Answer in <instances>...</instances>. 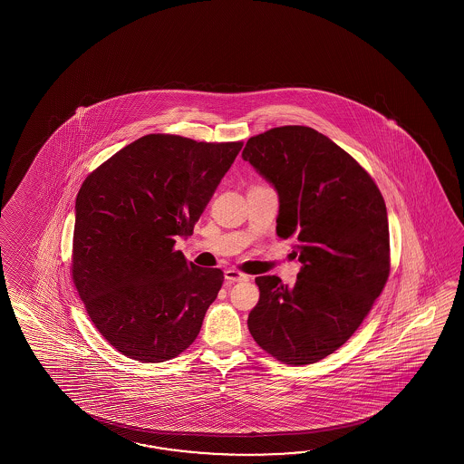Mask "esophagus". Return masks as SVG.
<instances>
[{
    "mask_svg": "<svg viewBox=\"0 0 464 464\" xmlns=\"http://www.w3.org/2000/svg\"><path fill=\"white\" fill-rule=\"evenodd\" d=\"M224 276H226V280L227 282H246L248 280V276L246 274H242V272H238V270H234V268H228L224 272Z\"/></svg>",
    "mask_w": 464,
    "mask_h": 464,
    "instance_id": "34e87169",
    "label": "esophagus"
}]
</instances>
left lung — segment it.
Wrapping results in <instances>:
<instances>
[{
	"mask_svg": "<svg viewBox=\"0 0 464 464\" xmlns=\"http://www.w3.org/2000/svg\"><path fill=\"white\" fill-rule=\"evenodd\" d=\"M246 160L278 196L276 236L295 242L294 285L256 276L250 335L286 365H310L355 334L390 274L385 200L355 159L305 126L246 140Z\"/></svg>",
	"mask_w": 464,
	"mask_h": 464,
	"instance_id": "1",
	"label": "left lung"
}]
</instances>
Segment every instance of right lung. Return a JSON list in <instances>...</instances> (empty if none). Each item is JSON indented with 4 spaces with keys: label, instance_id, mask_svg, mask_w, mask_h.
Returning a JSON list of instances; mask_svg holds the SVG:
<instances>
[{
    "label": "right lung",
    "instance_id": "obj_1",
    "mask_svg": "<svg viewBox=\"0 0 464 464\" xmlns=\"http://www.w3.org/2000/svg\"><path fill=\"white\" fill-rule=\"evenodd\" d=\"M242 142L149 134L89 174L74 206L72 280L99 334L142 363L198 338L224 282L180 250Z\"/></svg>",
    "mask_w": 464,
    "mask_h": 464
}]
</instances>
